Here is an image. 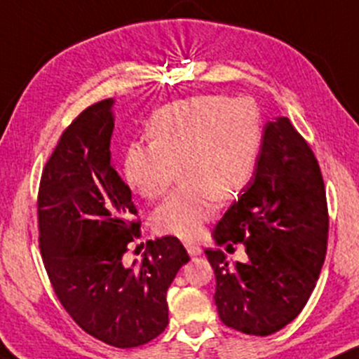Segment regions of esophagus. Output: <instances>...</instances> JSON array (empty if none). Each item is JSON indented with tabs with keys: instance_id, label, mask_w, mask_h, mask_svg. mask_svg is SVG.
I'll use <instances>...</instances> for the list:
<instances>
[{
	"instance_id": "esophagus-1",
	"label": "esophagus",
	"mask_w": 359,
	"mask_h": 359,
	"mask_svg": "<svg viewBox=\"0 0 359 359\" xmlns=\"http://www.w3.org/2000/svg\"><path fill=\"white\" fill-rule=\"evenodd\" d=\"M184 248H187L188 255H190V256H200L201 255V248H200V245L195 244V243H191V241H187V243H184Z\"/></svg>"
}]
</instances>
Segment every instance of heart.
<instances>
[{"mask_svg": "<svg viewBox=\"0 0 359 359\" xmlns=\"http://www.w3.org/2000/svg\"><path fill=\"white\" fill-rule=\"evenodd\" d=\"M151 140L134 142L123 158L128 187L147 200L168 191L181 172L183 187L156 208L152 225L181 239L200 236L217 200L239 198L255 178L263 144L251 100L208 95L159 108L149 122Z\"/></svg>", "mask_w": 359, "mask_h": 359, "instance_id": "obj_1", "label": "heart"}]
</instances>
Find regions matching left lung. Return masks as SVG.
<instances>
[{
    "instance_id": "obj_1",
    "label": "left lung",
    "mask_w": 359,
    "mask_h": 359,
    "mask_svg": "<svg viewBox=\"0 0 359 359\" xmlns=\"http://www.w3.org/2000/svg\"><path fill=\"white\" fill-rule=\"evenodd\" d=\"M327 236L319 163L287 116H278L264 126L255 178L213 229L217 245L243 244L248 261L231 264L220 249H205L220 320L251 336L290 324L316 288Z\"/></svg>"
}]
</instances>
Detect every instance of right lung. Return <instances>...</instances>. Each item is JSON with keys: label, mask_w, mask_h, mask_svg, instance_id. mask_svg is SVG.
<instances>
[{"label": "right lung", "mask_w": 359, "mask_h": 359, "mask_svg": "<svg viewBox=\"0 0 359 359\" xmlns=\"http://www.w3.org/2000/svg\"><path fill=\"white\" fill-rule=\"evenodd\" d=\"M114 100L81 111L42 171L39 248L55 295L72 320L115 348H135L168 325L166 292L190 261L176 237L147 241L140 264L126 252L140 236L128 184L111 164Z\"/></svg>", "instance_id": "right-lung-1"}]
</instances>
